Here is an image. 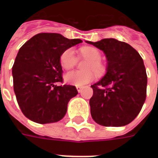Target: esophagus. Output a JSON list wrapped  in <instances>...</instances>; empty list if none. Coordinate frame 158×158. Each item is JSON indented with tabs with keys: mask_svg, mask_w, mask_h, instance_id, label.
I'll return each instance as SVG.
<instances>
[{
	"mask_svg": "<svg viewBox=\"0 0 158 158\" xmlns=\"http://www.w3.org/2000/svg\"><path fill=\"white\" fill-rule=\"evenodd\" d=\"M76 89H77V90H78V92H79V93H81L82 90H83V87L77 86V87H76Z\"/></svg>",
	"mask_w": 158,
	"mask_h": 158,
	"instance_id": "34e87169",
	"label": "esophagus"
}]
</instances>
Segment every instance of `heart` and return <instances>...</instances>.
<instances>
[{
	"label": "heart",
	"mask_w": 158,
	"mask_h": 158,
	"mask_svg": "<svg viewBox=\"0 0 158 158\" xmlns=\"http://www.w3.org/2000/svg\"><path fill=\"white\" fill-rule=\"evenodd\" d=\"M79 52L83 56L89 60L85 66V69L88 70L85 71L73 70L68 72L64 75V80L69 84L82 87L94 80L95 77L94 72L98 74H102L104 70V67L103 64L100 61L102 55L98 49L94 47H84L80 48ZM76 56L74 55V52L71 48H68L63 52L60 57V64L65 69L73 68L76 64ZM93 70H94V72L92 71Z\"/></svg>",
	"instance_id": "1"
}]
</instances>
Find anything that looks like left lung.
<instances>
[{
	"label": "left lung",
	"mask_w": 158,
	"mask_h": 158,
	"mask_svg": "<svg viewBox=\"0 0 158 158\" xmlns=\"http://www.w3.org/2000/svg\"><path fill=\"white\" fill-rule=\"evenodd\" d=\"M86 43L102 51L107 60L106 74L91 85L92 117L103 126L130 124L139 115L146 99L148 77L142 57L128 43L115 38Z\"/></svg>",
	"instance_id": "obj_1"
}]
</instances>
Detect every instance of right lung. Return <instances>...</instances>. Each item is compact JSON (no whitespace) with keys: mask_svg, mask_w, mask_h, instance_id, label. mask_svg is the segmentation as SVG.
<instances>
[{"mask_svg":"<svg viewBox=\"0 0 158 158\" xmlns=\"http://www.w3.org/2000/svg\"><path fill=\"white\" fill-rule=\"evenodd\" d=\"M80 39H68L59 33H38L19 50L12 67L14 91L22 112L38 124L57 122L64 117L67 105L78 94L63 81L60 57Z\"/></svg>","mask_w":158,"mask_h":158,"instance_id":"obj_1","label":"right lung"}]
</instances>
